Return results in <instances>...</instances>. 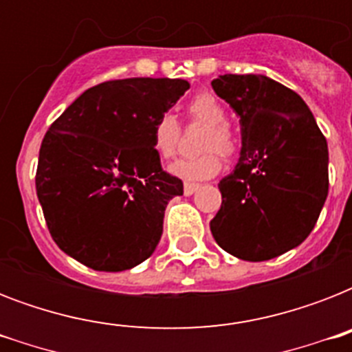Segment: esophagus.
Here are the masks:
<instances>
[{
    "instance_id": "1",
    "label": "esophagus",
    "mask_w": 352,
    "mask_h": 352,
    "mask_svg": "<svg viewBox=\"0 0 352 352\" xmlns=\"http://www.w3.org/2000/svg\"><path fill=\"white\" fill-rule=\"evenodd\" d=\"M199 190V184H192V182H186L184 184V195H192Z\"/></svg>"
}]
</instances>
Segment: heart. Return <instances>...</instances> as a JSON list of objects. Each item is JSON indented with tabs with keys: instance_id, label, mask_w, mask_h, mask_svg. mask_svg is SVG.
Instances as JSON below:
<instances>
[{
	"instance_id": "b5f03b06",
	"label": "heart",
	"mask_w": 352,
	"mask_h": 352,
	"mask_svg": "<svg viewBox=\"0 0 352 352\" xmlns=\"http://www.w3.org/2000/svg\"><path fill=\"white\" fill-rule=\"evenodd\" d=\"M188 118L195 124H204L206 129L201 135L199 149L204 153L173 162L170 171L188 182L212 179L223 168L225 157H234L237 151V138L226 124V111L221 102L210 93H197L188 102ZM181 144V126L171 113H162L153 122V148L162 159H171Z\"/></svg>"
}]
</instances>
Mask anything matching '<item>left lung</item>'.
Segmentation results:
<instances>
[{
    "mask_svg": "<svg viewBox=\"0 0 352 352\" xmlns=\"http://www.w3.org/2000/svg\"><path fill=\"white\" fill-rule=\"evenodd\" d=\"M212 87L239 115L234 173L219 182L210 221L217 245L245 261H267L301 245L329 192L327 140L301 96L261 74H223Z\"/></svg>",
    "mask_w": 352,
    "mask_h": 352,
    "instance_id": "1",
    "label": "left lung"
}]
</instances>
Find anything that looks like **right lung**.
I'll return each instance as SVG.
<instances>
[{
  "mask_svg": "<svg viewBox=\"0 0 352 352\" xmlns=\"http://www.w3.org/2000/svg\"><path fill=\"white\" fill-rule=\"evenodd\" d=\"M190 84L107 80L80 95L47 129L36 193L52 239L102 272L146 261L162 235L166 204L182 181L162 170L153 122Z\"/></svg>",
  "mask_w": 352,
  "mask_h": 352,
  "instance_id": "1",
  "label": "right lung"
}]
</instances>
